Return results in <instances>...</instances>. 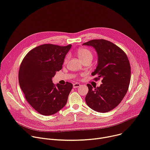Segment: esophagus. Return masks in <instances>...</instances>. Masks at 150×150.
<instances>
[{
  "label": "esophagus",
  "mask_w": 150,
  "mask_h": 150,
  "mask_svg": "<svg viewBox=\"0 0 150 150\" xmlns=\"http://www.w3.org/2000/svg\"><path fill=\"white\" fill-rule=\"evenodd\" d=\"M80 86H81V84H79V83H75V84H73V87H74V88H77V87H79Z\"/></svg>",
  "instance_id": "34e87169"
}]
</instances>
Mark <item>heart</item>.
Returning a JSON list of instances; mask_svg holds the SVG:
<instances>
[{
    "label": "heart",
    "instance_id": "heart-1",
    "mask_svg": "<svg viewBox=\"0 0 150 150\" xmlns=\"http://www.w3.org/2000/svg\"><path fill=\"white\" fill-rule=\"evenodd\" d=\"M77 55H78V57L81 59V60L82 62H83L84 60H88V59L92 60V59H93L92 52L90 50H88L86 48L78 49L77 50ZM68 58H69V56H66V57L64 58V63H67Z\"/></svg>",
    "mask_w": 150,
    "mask_h": 150
}]
</instances>
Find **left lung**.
I'll use <instances>...</instances> for the list:
<instances>
[{"label":"left lung","mask_w":150,"mask_h":150,"mask_svg":"<svg viewBox=\"0 0 150 150\" xmlns=\"http://www.w3.org/2000/svg\"><path fill=\"white\" fill-rule=\"evenodd\" d=\"M83 45L96 50L98 64L91 75H98L95 81L102 79L100 87L93 88L87 84L86 103L95 111H110L123 99L129 88L131 68L127 56L123 50L107 40L93 39Z\"/></svg>","instance_id":"8db88e82"}]
</instances>
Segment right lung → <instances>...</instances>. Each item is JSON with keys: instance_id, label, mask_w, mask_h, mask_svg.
<instances>
[{"instance_id": "add662e5", "label": "right lung", "mask_w": 150, "mask_h": 150, "mask_svg": "<svg viewBox=\"0 0 150 150\" xmlns=\"http://www.w3.org/2000/svg\"><path fill=\"white\" fill-rule=\"evenodd\" d=\"M72 45L44 44L30 50L20 67L18 81L25 98L38 113L51 115L66 104L72 83L56 86L52 78L62 69L64 59Z\"/></svg>"}]
</instances>
